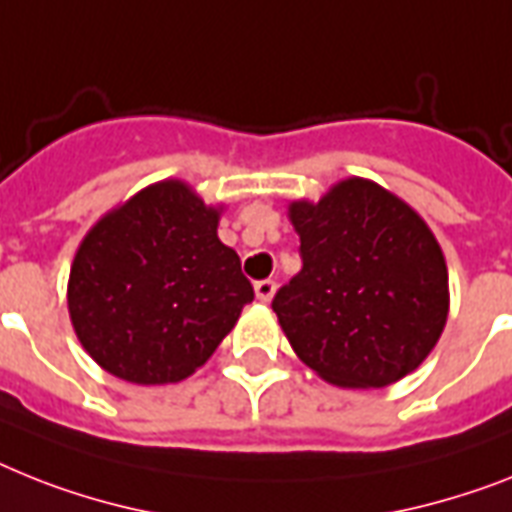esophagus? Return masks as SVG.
<instances>
[{"label": "esophagus", "instance_id": "esophagus-1", "mask_svg": "<svg viewBox=\"0 0 512 512\" xmlns=\"http://www.w3.org/2000/svg\"><path fill=\"white\" fill-rule=\"evenodd\" d=\"M253 290H256V298H259L261 303H269L274 298L277 285H274V280H259L256 285H253Z\"/></svg>", "mask_w": 512, "mask_h": 512}]
</instances>
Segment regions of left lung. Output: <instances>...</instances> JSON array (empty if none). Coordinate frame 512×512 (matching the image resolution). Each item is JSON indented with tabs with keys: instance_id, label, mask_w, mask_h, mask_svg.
I'll return each instance as SVG.
<instances>
[{
	"instance_id": "obj_1",
	"label": "left lung",
	"mask_w": 512,
	"mask_h": 512,
	"mask_svg": "<svg viewBox=\"0 0 512 512\" xmlns=\"http://www.w3.org/2000/svg\"><path fill=\"white\" fill-rule=\"evenodd\" d=\"M303 269L274 295L285 337L337 387H387L418 369L447 322V264L434 232L382 185L348 177L290 204Z\"/></svg>"
}]
</instances>
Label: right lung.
Instances as JSON below:
<instances>
[{
	"instance_id": "right-lung-1",
	"label": "right lung",
	"mask_w": 512,
	"mask_h": 512,
	"mask_svg": "<svg viewBox=\"0 0 512 512\" xmlns=\"http://www.w3.org/2000/svg\"><path fill=\"white\" fill-rule=\"evenodd\" d=\"M219 209L162 180L96 222L75 253L67 308L86 353L133 384H170L204 366L253 301Z\"/></svg>"
}]
</instances>
